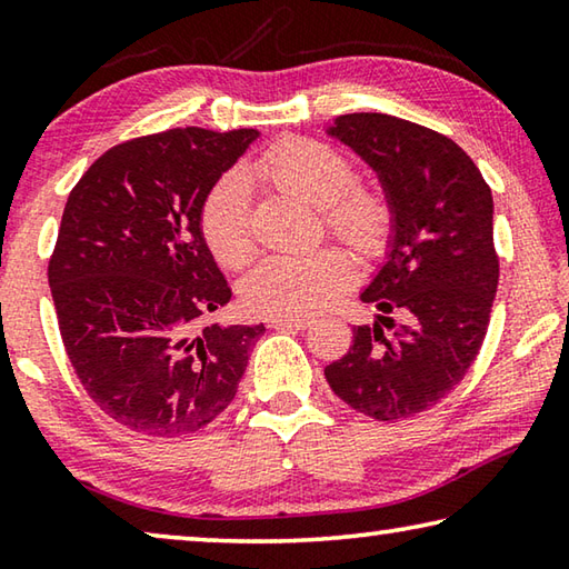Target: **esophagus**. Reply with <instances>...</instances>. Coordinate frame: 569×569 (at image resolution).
Returning <instances> with one entry per match:
<instances>
[{"label": "esophagus", "instance_id": "esophagus-1", "mask_svg": "<svg viewBox=\"0 0 569 569\" xmlns=\"http://www.w3.org/2000/svg\"><path fill=\"white\" fill-rule=\"evenodd\" d=\"M268 326L271 329H278V331H303L311 326V321L308 319H288V316H276V319L268 321Z\"/></svg>", "mask_w": 569, "mask_h": 569}]
</instances>
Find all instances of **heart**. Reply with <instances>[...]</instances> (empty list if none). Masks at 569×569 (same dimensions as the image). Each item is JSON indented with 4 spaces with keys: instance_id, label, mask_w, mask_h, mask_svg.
<instances>
[{
    "instance_id": "heart-1",
    "label": "heart",
    "mask_w": 569,
    "mask_h": 569,
    "mask_svg": "<svg viewBox=\"0 0 569 569\" xmlns=\"http://www.w3.org/2000/svg\"><path fill=\"white\" fill-rule=\"evenodd\" d=\"M248 176L319 208L326 228L353 248H377L389 233L387 198L377 190L353 188V162L323 142H276L250 162ZM200 230L223 266H243L253 253L248 182L240 172H228L210 188L200 210ZM351 278L349 258L336 248L268 256L246 276L243 301L253 313L303 319L331 306L351 286Z\"/></svg>"
}]
</instances>
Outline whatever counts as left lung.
Returning <instances> with one entry per match:
<instances>
[{
  "instance_id": "1",
  "label": "left lung",
  "mask_w": 569,
  "mask_h": 569,
  "mask_svg": "<svg viewBox=\"0 0 569 569\" xmlns=\"http://www.w3.org/2000/svg\"><path fill=\"white\" fill-rule=\"evenodd\" d=\"M326 132L369 162L391 208L387 261L361 293L377 321L356 326L326 381L366 417L409 419L465 379L485 341L499 281L492 190L455 140L417 122L351 112Z\"/></svg>"
}]
</instances>
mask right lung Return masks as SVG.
Segmentation results:
<instances>
[{"label":"right lung","instance_id":"obj_1","mask_svg":"<svg viewBox=\"0 0 569 569\" xmlns=\"http://www.w3.org/2000/svg\"><path fill=\"white\" fill-rule=\"evenodd\" d=\"M258 130L176 128L110 148L67 198L47 268L64 351L122 427L182 437L238 391L258 326L203 323L230 301L203 200Z\"/></svg>","mask_w":569,"mask_h":569}]
</instances>
